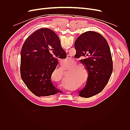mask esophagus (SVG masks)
<instances>
[{"instance_id": "1", "label": "esophagus", "mask_w": 130, "mask_h": 130, "mask_svg": "<svg viewBox=\"0 0 130 130\" xmlns=\"http://www.w3.org/2000/svg\"><path fill=\"white\" fill-rule=\"evenodd\" d=\"M72 55H67V58L68 60L70 62L72 61Z\"/></svg>"}]
</instances>
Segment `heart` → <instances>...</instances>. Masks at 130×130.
Listing matches in <instances>:
<instances>
[{
  "instance_id": "obj_1",
  "label": "heart",
  "mask_w": 130,
  "mask_h": 130,
  "mask_svg": "<svg viewBox=\"0 0 130 130\" xmlns=\"http://www.w3.org/2000/svg\"><path fill=\"white\" fill-rule=\"evenodd\" d=\"M77 64V62L72 61L68 65L67 68L69 69V73L67 78L66 83L64 84L65 87H67L68 85H69L70 87H74L75 85L78 84L80 82L81 74V68L83 67V66L81 64ZM61 74V77L60 80H59L62 81L64 77V73L62 72Z\"/></svg>"
}]
</instances>
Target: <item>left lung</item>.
Returning <instances> with one entry per match:
<instances>
[{"label":"left lung","instance_id":"8db88e82","mask_svg":"<svg viewBox=\"0 0 130 130\" xmlns=\"http://www.w3.org/2000/svg\"><path fill=\"white\" fill-rule=\"evenodd\" d=\"M75 58L88 72L87 85L79 96L87 98L100 93L107 84L113 72V61L108 43L103 36L87 31L78 37L74 43Z\"/></svg>","mask_w":130,"mask_h":130}]
</instances>
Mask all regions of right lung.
I'll list each match as a JSON object with an SVG mask.
<instances>
[{
  "label": "right lung",
  "mask_w": 130,
  "mask_h": 130,
  "mask_svg": "<svg viewBox=\"0 0 130 130\" xmlns=\"http://www.w3.org/2000/svg\"><path fill=\"white\" fill-rule=\"evenodd\" d=\"M21 76L26 87L37 96L61 93L51 81L58 58H66L57 35L48 28L40 29L29 36L21 52Z\"/></svg>",
  "instance_id": "obj_1"
}]
</instances>
